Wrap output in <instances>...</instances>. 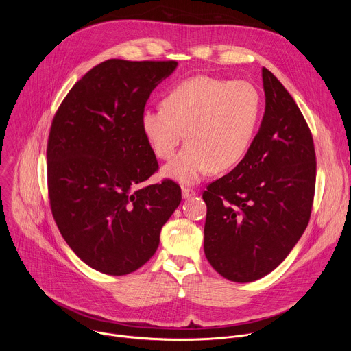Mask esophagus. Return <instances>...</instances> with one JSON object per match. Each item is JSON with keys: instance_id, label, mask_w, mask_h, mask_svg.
<instances>
[{"instance_id": "esophagus-1", "label": "esophagus", "mask_w": 351, "mask_h": 351, "mask_svg": "<svg viewBox=\"0 0 351 351\" xmlns=\"http://www.w3.org/2000/svg\"><path fill=\"white\" fill-rule=\"evenodd\" d=\"M195 194V191L193 189H189V187H182V195L183 198H190Z\"/></svg>"}]
</instances>
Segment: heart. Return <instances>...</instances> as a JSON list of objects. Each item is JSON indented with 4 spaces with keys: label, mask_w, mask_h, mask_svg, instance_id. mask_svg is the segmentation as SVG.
<instances>
[{
    "label": "heart",
    "mask_w": 351,
    "mask_h": 351,
    "mask_svg": "<svg viewBox=\"0 0 351 351\" xmlns=\"http://www.w3.org/2000/svg\"><path fill=\"white\" fill-rule=\"evenodd\" d=\"M261 115V95L244 80L194 76L175 84L164 107L145 108L141 128L157 157L169 160L184 138L186 147L162 175L194 184L213 169L237 165L253 141Z\"/></svg>",
    "instance_id": "1"
}]
</instances>
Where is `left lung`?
<instances>
[{"label": "left lung", "instance_id": "obj_1", "mask_svg": "<svg viewBox=\"0 0 351 351\" xmlns=\"http://www.w3.org/2000/svg\"><path fill=\"white\" fill-rule=\"evenodd\" d=\"M265 112L237 167L208 184L204 253L223 278L245 283L272 272L304 233L315 190L310 128L283 84L263 68Z\"/></svg>", "mask_w": 351, "mask_h": 351}]
</instances>
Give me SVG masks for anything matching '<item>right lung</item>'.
I'll return each instance as SVG.
<instances>
[{
	"mask_svg": "<svg viewBox=\"0 0 351 351\" xmlns=\"http://www.w3.org/2000/svg\"><path fill=\"white\" fill-rule=\"evenodd\" d=\"M176 66L108 60L71 88L54 117L47 145L53 217L72 252L98 272L121 276L144 265L182 202L172 180L141 186L158 169L141 112Z\"/></svg>",
	"mask_w": 351,
	"mask_h": 351,
	"instance_id": "right-lung-1",
	"label": "right lung"
}]
</instances>
